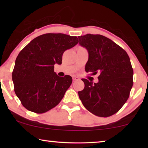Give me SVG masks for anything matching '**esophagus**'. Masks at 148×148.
<instances>
[{
    "mask_svg": "<svg viewBox=\"0 0 148 148\" xmlns=\"http://www.w3.org/2000/svg\"><path fill=\"white\" fill-rule=\"evenodd\" d=\"M79 79V77H77V76H72V79H73V80H77Z\"/></svg>",
    "mask_w": 148,
    "mask_h": 148,
    "instance_id": "esophagus-1",
    "label": "esophagus"
}]
</instances>
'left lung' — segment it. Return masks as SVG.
I'll use <instances>...</instances> for the list:
<instances>
[{"instance_id": "obj_1", "label": "left lung", "mask_w": 148, "mask_h": 148, "mask_svg": "<svg viewBox=\"0 0 148 148\" xmlns=\"http://www.w3.org/2000/svg\"><path fill=\"white\" fill-rule=\"evenodd\" d=\"M88 51L86 71L99 74L98 83L82 79L85 87L78 95L85 108L99 117L117 113L129 99L133 85V69L128 54L112 40L101 34L78 36Z\"/></svg>"}]
</instances>
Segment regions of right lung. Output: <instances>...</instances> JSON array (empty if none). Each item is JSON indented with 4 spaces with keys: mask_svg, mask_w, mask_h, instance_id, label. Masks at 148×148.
<instances>
[{
    "mask_svg": "<svg viewBox=\"0 0 148 148\" xmlns=\"http://www.w3.org/2000/svg\"><path fill=\"white\" fill-rule=\"evenodd\" d=\"M78 43L76 36L47 33L30 42L19 52L12 72L14 91L29 111L43 114L58 104L72 82L71 76H58L54 64Z\"/></svg>",
    "mask_w": 148,
    "mask_h": 148,
    "instance_id": "right-lung-1",
    "label": "right lung"
}]
</instances>
